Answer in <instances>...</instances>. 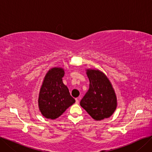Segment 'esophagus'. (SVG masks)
Returning a JSON list of instances; mask_svg holds the SVG:
<instances>
[{
    "instance_id": "esophagus-1",
    "label": "esophagus",
    "mask_w": 152,
    "mask_h": 152,
    "mask_svg": "<svg viewBox=\"0 0 152 152\" xmlns=\"http://www.w3.org/2000/svg\"><path fill=\"white\" fill-rule=\"evenodd\" d=\"M79 99H80V97H78V98L76 99V104H79Z\"/></svg>"
}]
</instances>
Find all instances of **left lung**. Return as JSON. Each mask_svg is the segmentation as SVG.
I'll list each match as a JSON object with an SVG mask.
<instances>
[{"mask_svg": "<svg viewBox=\"0 0 152 152\" xmlns=\"http://www.w3.org/2000/svg\"><path fill=\"white\" fill-rule=\"evenodd\" d=\"M89 89L80 105L96 121L110 117L117 107L116 94L108 78L99 69H86Z\"/></svg>", "mask_w": 152, "mask_h": 152, "instance_id": "obj_1", "label": "left lung"}]
</instances>
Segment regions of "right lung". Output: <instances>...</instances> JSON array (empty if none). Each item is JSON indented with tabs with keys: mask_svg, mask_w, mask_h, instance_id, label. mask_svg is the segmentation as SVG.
Masks as SVG:
<instances>
[{
	"mask_svg": "<svg viewBox=\"0 0 152 152\" xmlns=\"http://www.w3.org/2000/svg\"><path fill=\"white\" fill-rule=\"evenodd\" d=\"M65 71L61 68H51L45 75L40 89L38 105L42 115L54 119L61 116L75 102L68 88L63 84Z\"/></svg>",
	"mask_w": 152,
	"mask_h": 152,
	"instance_id": "obj_1",
	"label": "right lung"
}]
</instances>
